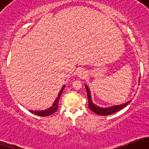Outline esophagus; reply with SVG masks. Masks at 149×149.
<instances>
[{
    "mask_svg": "<svg viewBox=\"0 0 149 149\" xmlns=\"http://www.w3.org/2000/svg\"><path fill=\"white\" fill-rule=\"evenodd\" d=\"M78 76H79V77L81 78V79H84V78L86 76V72L84 71V70H81V71H79Z\"/></svg>",
    "mask_w": 149,
    "mask_h": 149,
    "instance_id": "obj_1",
    "label": "esophagus"
}]
</instances>
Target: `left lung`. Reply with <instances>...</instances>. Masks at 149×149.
I'll return each instance as SVG.
<instances>
[{"mask_svg":"<svg viewBox=\"0 0 149 149\" xmlns=\"http://www.w3.org/2000/svg\"><path fill=\"white\" fill-rule=\"evenodd\" d=\"M86 90L87 93V97H88V107L91 109V111H93L94 112H95L96 114H98L99 115H112V114L115 113V112H118L120 109H123L125 107L127 106L129 103H130V101L127 102V103L123 104L121 105H118V106H113L107 108H102L100 107H97V105L94 104V103L92 102L91 99V95H90V91L88 88L87 87V86H85Z\"/></svg>","mask_w":149,"mask_h":149,"instance_id":"left-lung-1","label":"left lung"}]
</instances>
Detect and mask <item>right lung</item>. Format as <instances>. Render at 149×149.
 <instances>
[{"label": "right lung", "mask_w": 149, "mask_h": 149, "mask_svg": "<svg viewBox=\"0 0 149 149\" xmlns=\"http://www.w3.org/2000/svg\"><path fill=\"white\" fill-rule=\"evenodd\" d=\"M64 87H65V86L63 87L62 89L61 90V91H60L59 94H58V97H57V99H56V100H55V102L53 103V104H52V106L51 107H49V109H46V110H45V111H33V110H29L30 112H32V113H34V114H35V115H39V116H41V117L48 116V115H52V114H53L54 112H56V111L58 110V102H59L60 97H61V93H62L63 90V88H64Z\"/></svg>", "instance_id": "add662e5"}]
</instances>
